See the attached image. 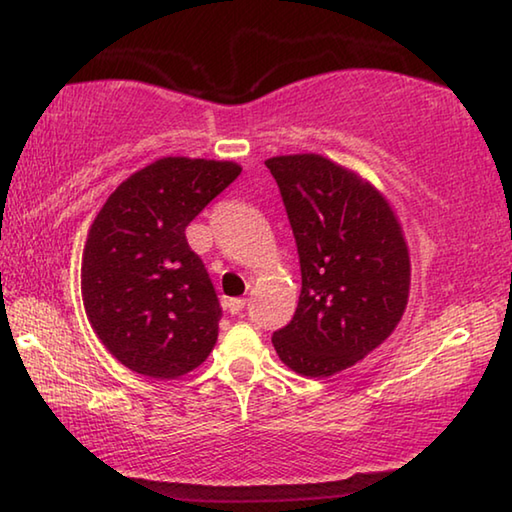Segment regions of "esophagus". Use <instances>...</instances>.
Instances as JSON below:
<instances>
[{
  "label": "esophagus",
  "instance_id": "esophagus-1",
  "mask_svg": "<svg viewBox=\"0 0 512 512\" xmlns=\"http://www.w3.org/2000/svg\"><path fill=\"white\" fill-rule=\"evenodd\" d=\"M244 307H246V300L244 298H232L230 302H228V311L230 314H241V311H244Z\"/></svg>",
  "mask_w": 512,
  "mask_h": 512
}]
</instances>
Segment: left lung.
I'll list each match as a JSON object with an SVG mask.
<instances>
[{"label":"left lung","mask_w":512,"mask_h":512,"mask_svg":"<svg viewBox=\"0 0 512 512\" xmlns=\"http://www.w3.org/2000/svg\"><path fill=\"white\" fill-rule=\"evenodd\" d=\"M296 237V314L273 332L291 370L329 377L388 339L409 298V250L384 198L323 155L266 160Z\"/></svg>","instance_id":"left-lung-1"}]
</instances>
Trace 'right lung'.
Masks as SVG:
<instances>
[{
  "label": "right lung",
  "instance_id": "right-lung-1",
  "mask_svg": "<svg viewBox=\"0 0 512 512\" xmlns=\"http://www.w3.org/2000/svg\"><path fill=\"white\" fill-rule=\"evenodd\" d=\"M239 173L235 162L162 158L121 183L94 219L83 305L126 368L176 379L212 352L223 311L185 228Z\"/></svg>",
  "mask_w": 512,
  "mask_h": 512
}]
</instances>
